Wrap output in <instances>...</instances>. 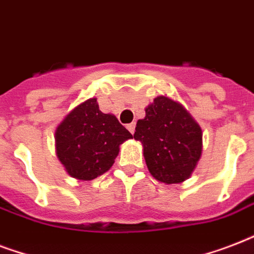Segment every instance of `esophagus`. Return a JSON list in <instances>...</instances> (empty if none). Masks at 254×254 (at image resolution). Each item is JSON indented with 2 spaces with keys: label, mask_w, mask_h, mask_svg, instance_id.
Listing matches in <instances>:
<instances>
[{
  "label": "esophagus",
  "mask_w": 254,
  "mask_h": 254,
  "mask_svg": "<svg viewBox=\"0 0 254 254\" xmlns=\"http://www.w3.org/2000/svg\"><path fill=\"white\" fill-rule=\"evenodd\" d=\"M127 130L130 131L131 134H133V133H134V130H135V123L127 124Z\"/></svg>",
  "instance_id": "34e87169"
}]
</instances>
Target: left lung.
Wrapping results in <instances>:
<instances>
[{
  "mask_svg": "<svg viewBox=\"0 0 254 254\" xmlns=\"http://www.w3.org/2000/svg\"><path fill=\"white\" fill-rule=\"evenodd\" d=\"M137 121L134 139L153 177L166 185L182 183L192 174L201 155V129L181 104L158 96Z\"/></svg>",
  "mask_w": 254,
  "mask_h": 254,
  "instance_id": "obj_1",
  "label": "left lung"
}]
</instances>
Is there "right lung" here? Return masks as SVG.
<instances>
[{"label": "right lung", "instance_id": "add662e5", "mask_svg": "<svg viewBox=\"0 0 254 254\" xmlns=\"http://www.w3.org/2000/svg\"><path fill=\"white\" fill-rule=\"evenodd\" d=\"M131 137L116 116L103 113L97 100L88 99L57 127V155L71 177L92 181L111 169L120 145Z\"/></svg>", "mask_w": 254, "mask_h": 254}]
</instances>
